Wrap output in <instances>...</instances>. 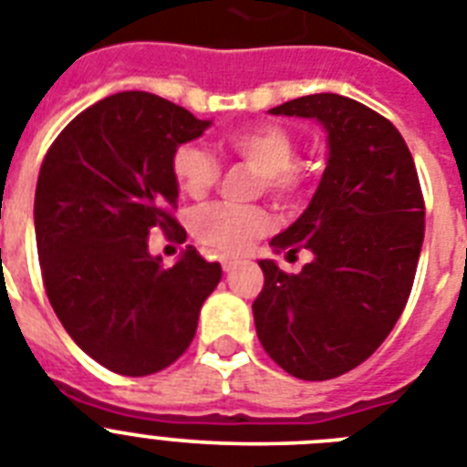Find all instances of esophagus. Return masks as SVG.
Listing matches in <instances>:
<instances>
[{"label":"esophagus","instance_id":"1","mask_svg":"<svg viewBox=\"0 0 467 467\" xmlns=\"http://www.w3.org/2000/svg\"><path fill=\"white\" fill-rule=\"evenodd\" d=\"M221 265H223V270H225V273H233V270L237 268V265H240V261H237V258L223 256L221 258Z\"/></svg>","mask_w":467,"mask_h":467}]
</instances>
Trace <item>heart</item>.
<instances>
[{"label":"heart","mask_w":467,"mask_h":467,"mask_svg":"<svg viewBox=\"0 0 467 467\" xmlns=\"http://www.w3.org/2000/svg\"><path fill=\"white\" fill-rule=\"evenodd\" d=\"M227 151L258 173V190L264 187L277 202H294L304 192V171L294 161L296 142L285 128L261 123L227 135ZM171 171L187 197H206L221 175V163L209 149L199 144H180L171 159ZM192 234L202 244L221 254H242L270 230V215L261 206L211 203L194 211Z\"/></svg>","instance_id":"b5f03b06"}]
</instances>
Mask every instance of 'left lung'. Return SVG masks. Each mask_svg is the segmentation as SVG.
I'll return each mask as SVG.
<instances>
[{"label":"left lung","instance_id":"obj_1","mask_svg":"<svg viewBox=\"0 0 467 467\" xmlns=\"http://www.w3.org/2000/svg\"><path fill=\"white\" fill-rule=\"evenodd\" d=\"M270 113L318 120L327 166L308 209L270 240L311 261L296 275L258 261L256 335L294 378L332 379L375 354L409 301L425 237L420 182L401 132L358 101L320 92Z\"/></svg>","mask_w":467,"mask_h":467}]
</instances>
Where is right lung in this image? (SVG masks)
<instances>
[{
  "label": "right lung",
  "instance_id": "add662e5",
  "mask_svg": "<svg viewBox=\"0 0 467 467\" xmlns=\"http://www.w3.org/2000/svg\"><path fill=\"white\" fill-rule=\"evenodd\" d=\"M211 120L149 92H119L76 116L42 161L35 237L42 280L70 339L119 375L159 373L185 354L221 264L187 246L163 268L149 233L178 230L171 159Z\"/></svg>",
  "mask_w": 467,
  "mask_h": 467
}]
</instances>
